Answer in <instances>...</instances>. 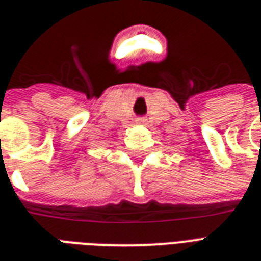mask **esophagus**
I'll return each mask as SVG.
<instances>
[{
  "label": "esophagus",
  "mask_w": 261,
  "mask_h": 261,
  "mask_svg": "<svg viewBox=\"0 0 261 261\" xmlns=\"http://www.w3.org/2000/svg\"><path fill=\"white\" fill-rule=\"evenodd\" d=\"M138 121H140V124L145 123V119H138Z\"/></svg>",
  "instance_id": "34e87169"
}]
</instances>
